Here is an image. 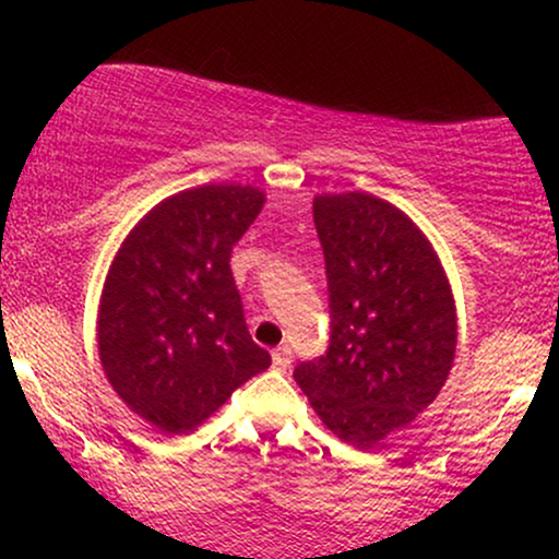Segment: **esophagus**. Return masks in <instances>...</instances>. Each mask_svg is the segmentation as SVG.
Instances as JSON below:
<instances>
[{
  "mask_svg": "<svg viewBox=\"0 0 559 559\" xmlns=\"http://www.w3.org/2000/svg\"><path fill=\"white\" fill-rule=\"evenodd\" d=\"M273 365H275V370L292 368V346L281 344L278 349H273Z\"/></svg>",
  "mask_w": 559,
  "mask_h": 559,
  "instance_id": "esophagus-1",
  "label": "esophagus"
}]
</instances>
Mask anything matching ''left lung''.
Masks as SVG:
<instances>
[{
    "mask_svg": "<svg viewBox=\"0 0 559 559\" xmlns=\"http://www.w3.org/2000/svg\"><path fill=\"white\" fill-rule=\"evenodd\" d=\"M325 258L331 344L294 381L325 428L357 449L381 444L439 396L457 349L452 288L431 241L368 191L312 202Z\"/></svg>",
    "mask_w": 559,
    "mask_h": 559,
    "instance_id": "obj_1",
    "label": "left lung"
}]
</instances>
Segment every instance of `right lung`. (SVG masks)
Wrapping results in <instances>:
<instances>
[{
    "mask_svg": "<svg viewBox=\"0 0 559 559\" xmlns=\"http://www.w3.org/2000/svg\"><path fill=\"white\" fill-rule=\"evenodd\" d=\"M262 204L254 186L186 189L141 217L115 254L96 318L99 360L120 400L157 431H194L271 365L230 273V249Z\"/></svg>",
    "mask_w": 559,
    "mask_h": 559,
    "instance_id": "1",
    "label": "right lung"
}]
</instances>
